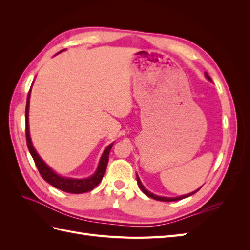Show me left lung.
<instances>
[{"label": "left lung", "mask_w": 250, "mask_h": 250, "mask_svg": "<svg viewBox=\"0 0 250 250\" xmlns=\"http://www.w3.org/2000/svg\"><path fill=\"white\" fill-rule=\"evenodd\" d=\"M204 75H206V77L208 79V80H210L211 81V79H210V77L208 76V73H204ZM137 181H138V185H139V187H140V188L141 190L143 191V193L145 194V195H147L148 197H150V198H153V199H155V200H158V201H177V200H180V199H184V198H187V197H188V196H191V195H193V194H195L196 192H198L199 190H200V188H198V190H196L195 192H193V193H190V194H188V195H184V196H179V197H172V198H169V197H162V196H156V195H154V194H152V193H150L149 191H147L145 188H144V186L142 185V183H141V180H140V178H139V176L137 175Z\"/></svg>", "instance_id": "8db88e82"}]
</instances>
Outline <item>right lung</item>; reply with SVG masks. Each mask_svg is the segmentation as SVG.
<instances>
[{"mask_svg": "<svg viewBox=\"0 0 250 250\" xmlns=\"http://www.w3.org/2000/svg\"><path fill=\"white\" fill-rule=\"evenodd\" d=\"M63 51V50H62ZM60 51V52H62ZM59 52V53H60ZM30 94H31V88L29 89L28 97H27V104H26V141H27V146L29 149V152L31 154L33 161L36 165V168L39 170L42 177L47 181L48 184L53 186L54 188H58V190H62L66 193H72V194H81L92 191L95 187L100 184L102 180L105 171H106L107 163H108V157L109 152L112 148L113 143L104 150V152L100 158L99 165H98V168L95 172L94 175H92L88 178L84 179H74V178H66L59 176L57 174L52 171L48 166L43 163V161L40 157V155L36 153V151L32 145L31 139H30V133H29V102H30Z\"/></svg>", "mask_w": 250, "mask_h": 250, "instance_id": "1", "label": "right lung"}]
</instances>
